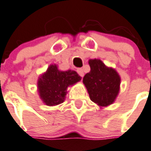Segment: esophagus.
<instances>
[{
  "label": "esophagus",
  "mask_w": 151,
  "mask_h": 151,
  "mask_svg": "<svg viewBox=\"0 0 151 151\" xmlns=\"http://www.w3.org/2000/svg\"><path fill=\"white\" fill-rule=\"evenodd\" d=\"M77 73H78V75H79L81 77L84 76V70H83V69H81V68L78 69V70H77Z\"/></svg>",
  "instance_id": "1"
}]
</instances>
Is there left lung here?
I'll use <instances>...</instances> for the list:
<instances>
[{
  "mask_svg": "<svg viewBox=\"0 0 151 151\" xmlns=\"http://www.w3.org/2000/svg\"><path fill=\"white\" fill-rule=\"evenodd\" d=\"M90 71L83 78L90 100L100 107L114 102L120 89L119 75L114 69L107 67L101 60H89Z\"/></svg>",
  "mask_w": 151,
  "mask_h": 151,
  "instance_id": "1",
  "label": "left lung"
}]
</instances>
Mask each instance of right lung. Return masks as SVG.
I'll list each match as a JSON object with an SVG mask.
<instances>
[{
  "instance_id": "obj_1",
  "label": "right lung",
  "mask_w": 151,
  "mask_h": 151,
  "mask_svg": "<svg viewBox=\"0 0 151 151\" xmlns=\"http://www.w3.org/2000/svg\"><path fill=\"white\" fill-rule=\"evenodd\" d=\"M74 70L60 71L56 64H51L38 81L40 98L48 106H55L64 101L69 86L81 81Z\"/></svg>"
}]
</instances>
